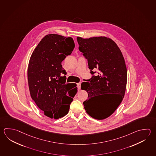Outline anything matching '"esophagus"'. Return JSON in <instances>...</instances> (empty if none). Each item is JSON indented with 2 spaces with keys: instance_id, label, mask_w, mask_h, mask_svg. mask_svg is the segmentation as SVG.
<instances>
[{
  "instance_id": "34e87169",
  "label": "esophagus",
  "mask_w": 156,
  "mask_h": 156,
  "mask_svg": "<svg viewBox=\"0 0 156 156\" xmlns=\"http://www.w3.org/2000/svg\"><path fill=\"white\" fill-rule=\"evenodd\" d=\"M77 87H78V88L79 89H80V87H81V83H77Z\"/></svg>"
}]
</instances>
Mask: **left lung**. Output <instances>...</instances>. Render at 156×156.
<instances>
[{"instance_id": "left-lung-1", "label": "left lung", "mask_w": 156, "mask_h": 156, "mask_svg": "<svg viewBox=\"0 0 156 156\" xmlns=\"http://www.w3.org/2000/svg\"><path fill=\"white\" fill-rule=\"evenodd\" d=\"M76 40L92 75L82 83V89L88 94V99L83 102L84 109L92 118L105 119L114 112L124 97L127 84L125 59L118 45L110 38L77 37ZM96 70L98 75L94 76ZM106 95L110 97L107 98Z\"/></svg>"}]
</instances>
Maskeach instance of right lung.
I'll list each match as a JSON object with an SVG mask.
<instances>
[{
  "label": "right lung",
  "mask_w": 156,
  "mask_h": 156,
  "mask_svg": "<svg viewBox=\"0 0 156 156\" xmlns=\"http://www.w3.org/2000/svg\"><path fill=\"white\" fill-rule=\"evenodd\" d=\"M75 47L73 39L57 34L45 36L30 59L27 78L31 98L44 115L58 119L67 115L77 91L66 83L62 62Z\"/></svg>",
  "instance_id": "add662e5"
}]
</instances>
